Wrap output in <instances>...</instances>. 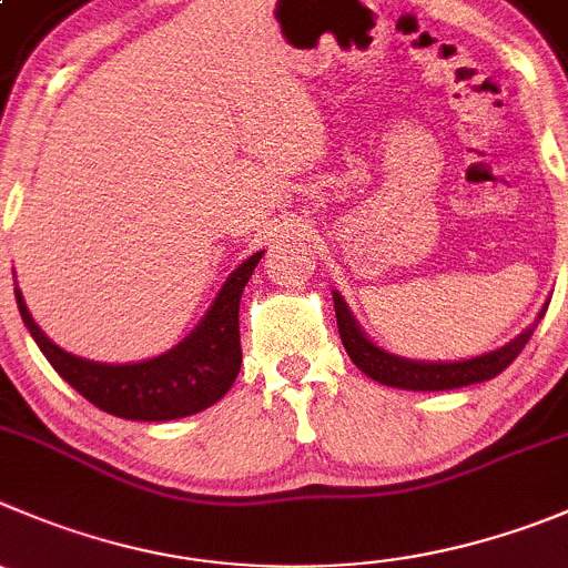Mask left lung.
Listing matches in <instances>:
<instances>
[{
  "instance_id": "obj_1",
  "label": "left lung",
  "mask_w": 568,
  "mask_h": 568,
  "mask_svg": "<svg viewBox=\"0 0 568 568\" xmlns=\"http://www.w3.org/2000/svg\"><path fill=\"white\" fill-rule=\"evenodd\" d=\"M334 312H337V328L339 339H343L345 351H348L351 362L365 376L387 387H402V390H455V387L477 385V382H488L499 376L501 371L516 359L524 351V345L530 343L532 332H536L538 321L544 317L547 306L538 312L536 323L524 328L516 339H510L501 348L490 351V354L474 356V359L463 362H420V359H404V356L390 354V351L379 348L365 337L359 326H356L354 315L345 306L343 295L334 293Z\"/></svg>"
}]
</instances>
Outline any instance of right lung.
Masks as SVG:
<instances>
[{"label":"right lung","mask_w":568,"mask_h":568,"mask_svg":"<svg viewBox=\"0 0 568 568\" xmlns=\"http://www.w3.org/2000/svg\"><path fill=\"white\" fill-rule=\"evenodd\" d=\"M262 253H253L229 275L212 310L183 343L133 365H108L69 354L36 326L19 287L16 304L52 368L102 413L128 420L186 418L220 402L240 374V298Z\"/></svg>","instance_id":"obj_1"}]
</instances>
